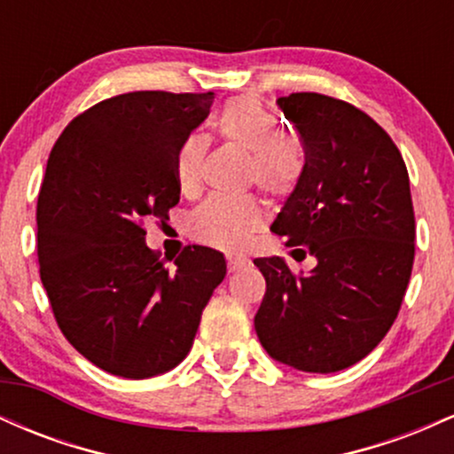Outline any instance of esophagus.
I'll use <instances>...</instances> for the list:
<instances>
[{"label":"esophagus","instance_id":"obj_1","mask_svg":"<svg viewBox=\"0 0 454 454\" xmlns=\"http://www.w3.org/2000/svg\"><path fill=\"white\" fill-rule=\"evenodd\" d=\"M249 260L245 256H228V270L234 273V270H241L243 267H247Z\"/></svg>","mask_w":454,"mask_h":454}]
</instances>
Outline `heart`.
I'll use <instances>...</instances> for the list:
<instances>
[{"label":"heart","mask_w":454,"mask_h":454,"mask_svg":"<svg viewBox=\"0 0 454 454\" xmlns=\"http://www.w3.org/2000/svg\"><path fill=\"white\" fill-rule=\"evenodd\" d=\"M217 129L231 143L252 153L249 179L275 198L288 196L303 176L305 155L294 138L281 137L284 123L254 98L231 100L217 114ZM207 137L190 132L175 151V179L185 194L202 184ZM262 209L254 196H211L190 215L194 239L222 249H243L262 226Z\"/></svg>","instance_id":"1"}]
</instances>
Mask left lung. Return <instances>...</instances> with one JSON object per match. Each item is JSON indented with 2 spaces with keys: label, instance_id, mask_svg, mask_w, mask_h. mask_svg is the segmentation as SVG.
I'll return each instance as SVG.
<instances>
[{
  "label": "left lung",
  "instance_id": "8db88e82",
  "mask_svg": "<svg viewBox=\"0 0 454 454\" xmlns=\"http://www.w3.org/2000/svg\"><path fill=\"white\" fill-rule=\"evenodd\" d=\"M278 106L301 137L305 168L270 231L286 247L305 245L316 267L294 278L284 258L254 260L267 281L254 326L278 363L335 373L397 317L414 264L410 176L388 134L352 104L290 93Z\"/></svg>",
  "mask_w": 454,
  "mask_h": 454
}]
</instances>
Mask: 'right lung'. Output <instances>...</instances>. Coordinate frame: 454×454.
I'll return each instance as SVG.
<instances>
[{"mask_svg": "<svg viewBox=\"0 0 454 454\" xmlns=\"http://www.w3.org/2000/svg\"><path fill=\"white\" fill-rule=\"evenodd\" d=\"M215 93L132 91L72 119L46 161L38 196L40 279L57 325L113 376L170 372L190 352L226 258L187 247L166 269L140 222L179 202L175 151Z\"/></svg>", "mask_w": 454, "mask_h": 454, "instance_id": "right-lung-1", "label": "right lung"}]
</instances>
